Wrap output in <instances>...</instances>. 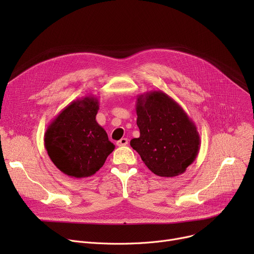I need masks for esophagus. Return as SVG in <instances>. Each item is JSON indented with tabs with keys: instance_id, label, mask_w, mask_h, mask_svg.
I'll return each mask as SVG.
<instances>
[{
	"instance_id": "obj_1",
	"label": "esophagus",
	"mask_w": 254,
	"mask_h": 254,
	"mask_svg": "<svg viewBox=\"0 0 254 254\" xmlns=\"http://www.w3.org/2000/svg\"><path fill=\"white\" fill-rule=\"evenodd\" d=\"M127 143H128V141H127V138H123V139H120L119 141L116 142L117 146H126V145H127Z\"/></svg>"
}]
</instances>
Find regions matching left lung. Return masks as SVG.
<instances>
[{"label":"left lung","instance_id":"obj_1","mask_svg":"<svg viewBox=\"0 0 254 254\" xmlns=\"http://www.w3.org/2000/svg\"><path fill=\"white\" fill-rule=\"evenodd\" d=\"M137 126L140 137L130 146L155 175L175 177L183 174L198 153V131L182 107L162 90L138 96Z\"/></svg>","mask_w":254,"mask_h":254}]
</instances>
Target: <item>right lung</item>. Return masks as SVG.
<instances>
[{"instance_id": "right-lung-1", "label": "right lung", "mask_w": 254, "mask_h": 254, "mask_svg": "<svg viewBox=\"0 0 254 254\" xmlns=\"http://www.w3.org/2000/svg\"><path fill=\"white\" fill-rule=\"evenodd\" d=\"M98 98L73 101L56 116L44 134L47 153L64 174L85 178L96 174L114 150L106 130L97 123Z\"/></svg>"}]
</instances>
